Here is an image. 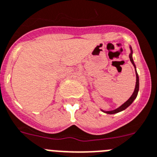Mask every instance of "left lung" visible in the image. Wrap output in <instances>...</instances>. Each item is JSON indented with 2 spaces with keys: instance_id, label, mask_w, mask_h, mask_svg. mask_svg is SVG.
<instances>
[{
  "instance_id": "left-lung-1",
  "label": "left lung",
  "mask_w": 157,
  "mask_h": 157,
  "mask_svg": "<svg viewBox=\"0 0 157 157\" xmlns=\"http://www.w3.org/2000/svg\"><path fill=\"white\" fill-rule=\"evenodd\" d=\"M131 48V54L129 55V58H130V60L132 62V63L134 65L135 68H136V65H135V63H134L133 61V58H132V48L130 47ZM136 88H135V90H134V93L132 94V95L131 96L128 100L126 101L125 103H123V105L119 106L118 108H117L116 109H114V110H110V111H104L102 110L103 112H105L106 114H116V113H118V112L122 111V110H124L125 109H127L128 106H129L132 102H133V101L136 98V97H137V94H138V92H139V85H140V83H139V76H138V73L136 72Z\"/></svg>"
}]
</instances>
